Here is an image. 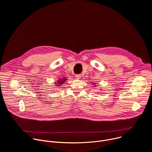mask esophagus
Returning <instances> with one entry per match:
<instances>
[{"instance_id": "1", "label": "esophagus", "mask_w": 152, "mask_h": 152, "mask_svg": "<svg viewBox=\"0 0 152 152\" xmlns=\"http://www.w3.org/2000/svg\"><path fill=\"white\" fill-rule=\"evenodd\" d=\"M75 77H76V78L77 79H80V77H81V76H80V75H76L75 76Z\"/></svg>"}]
</instances>
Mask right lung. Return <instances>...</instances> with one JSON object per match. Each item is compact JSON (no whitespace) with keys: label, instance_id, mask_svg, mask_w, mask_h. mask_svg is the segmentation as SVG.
Wrapping results in <instances>:
<instances>
[{"label":"right lung","instance_id":"1","mask_svg":"<svg viewBox=\"0 0 152 152\" xmlns=\"http://www.w3.org/2000/svg\"><path fill=\"white\" fill-rule=\"evenodd\" d=\"M66 80H67V79L66 78H63V79H59L58 81H57V83L59 85H62L65 82H66ZM57 83H56V86H57Z\"/></svg>","mask_w":152,"mask_h":152}]
</instances>
